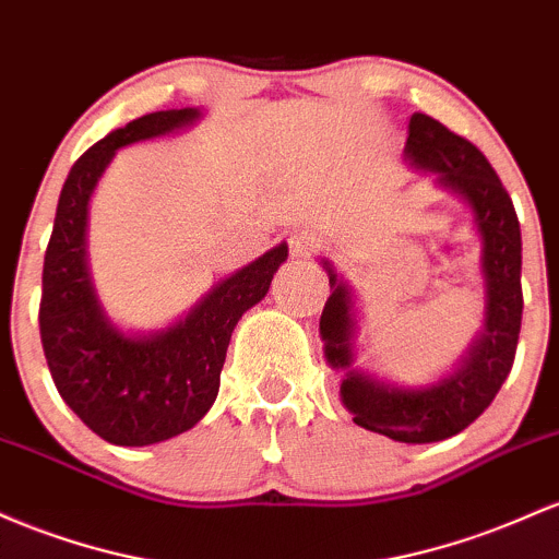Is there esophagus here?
<instances>
[{"mask_svg": "<svg viewBox=\"0 0 559 559\" xmlns=\"http://www.w3.org/2000/svg\"><path fill=\"white\" fill-rule=\"evenodd\" d=\"M287 242H290V253L296 255V259H309L311 253H317V250L322 248V240H319L311 229L290 231Z\"/></svg>", "mask_w": 559, "mask_h": 559, "instance_id": "34e87169", "label": "esophagus"}]
</instances>
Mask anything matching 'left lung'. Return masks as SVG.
<instances>
[{
	"mask_svg": "<svg viewBox=\"0 0 559 559\" xmlns=\"http://www.w3.org/2000/svg\"><path fill=\"white\" fill-rule=\"evenodd\" d=\"M415 168L438 174V181L469 205L483 253L486 319L467 356L449 378L428 388H399L354 369V300L348 285L322 261L330 274L332 296L324 304L319 332L330 367L343 369L341 399L361 428L401 443H432L456 436L475 423L497 399L501 382L515 361L523 287H520V222L512 198L486 160V155L436 118L415 112L404 147Z\"/></svg>",
	"mask_w": 559,
	"mask_h": 559,
	"instance_id": "obj_1",
	"label": "left lung"
}]
</instances>
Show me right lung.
Wrapping results in <instances>:
<instances>
[{"instance_id": "1", "label": "right lung", "mask_w": 559, "mask_h": 559, "mask_svg": "<svg viewBox=\"0 0 559 559\" xmlns=\"http://www.w3.org/2000/svg\"><path fill=\"white\" fill-rule=\"evenodd\" d=\"M198 108L158 110L110 131L73 163L44 253L39 332L58 393L116 447H150L195 428L216 401L235 324L266 296L287 246L218 282L171 328L129 335L105 317L86 266V209L116 150L192 127Z\"/></svg>"}]
</instances>
